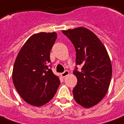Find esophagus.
<instances>
[{
	"label": "esophagus",
	"instance_id": "obj_1",
	"mask_svg": "<svg viewBox=\"0 0 124 124\" xmlns=\"http://www.w3.org/2000/svg\"><path fill=\"white\" fill-rule=\"evenodd\" d=\"M69 74H70V72H69V71L65 70V71H64L63 73H61V77H62V78H65V77L67 76H68Z\"/></svg>",
	"mask_w": 124,
	"mask_h": 124
}]
</instances>
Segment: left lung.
<instances>
[{
    "label": "left lung",
    "instance_id": "8db88e82",
    "mask_svg": "<svg viewBox=\"0 0 124 124\" xmlns=\"http://www.w3.org/2000/svg\"><path fill=\"white\" fill-rule=\"evenodd\" d=\"M62 32L74 45L76 65L82 66L81 71L73 73L78 80L73 98L80 105L90 108L103 99L109 89L112 76L109 54L99 38L87 28L79 27Z\"/></svg>",
    "mask_w": 124,
    "mask_h": 124
}]
</instances>
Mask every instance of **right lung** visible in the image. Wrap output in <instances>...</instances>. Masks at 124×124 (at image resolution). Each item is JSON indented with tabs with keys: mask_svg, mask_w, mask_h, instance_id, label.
Returning a JSON list of instances; mask_svg holds the SVG:
<instances>
[{
	"mask_svg": "<svg viewBox=\"0 0 124 124\" xmlns=\"http://www.w3.org/2000/svg\"><path fill=\"white\" fill-rule=\"evenodd\" d=\"M57 34L39 32L28 38L15 61L12 79L21 97L41 107L51 101L60 85L59 78L49 68L50 53Z\"/></svg>",
	"mask_w": 124,
	"mask_h": 124,
	"instance_id": "1",
	"label": "right lung"
}]
</instances>
